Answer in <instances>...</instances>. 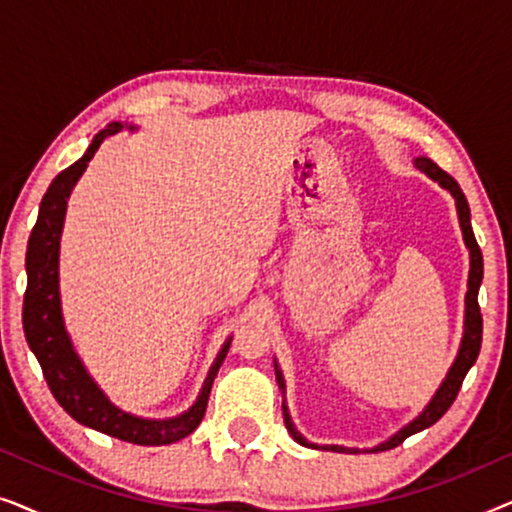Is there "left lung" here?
Instances as JSON below:
<instances>
[{"instance_id":"obj_1","label":"left lung","mask_w":512,"mask_h":512,"mask_svg":"<svg viewBox=\"0 0 512 512\" xmlns=\"http://www.w3.org/2000/svg\"><path fill=\"white\" fill-rule=\"evenodd\" d=\"M415 167L417 170H422L426 177H431L433 181H438L440 186L445 188V191L452 193L454 202H457V214H459V226H461V233H464V242L468 247V254H471V270H468V291H466V314H464V338H461V345H459V354L457 359H454L452 368L447 370L443 384H440L436 396L431 398L429 405H426L424 412L419 417L412 419L408 426H403L401 431H396L394 436L389 440H384V443L375 445L370 452H382V450H391V447L401 445L405 438L412 436V433L417 431H424L429 429L431 424H436L440 417L445 415L447 410H450V405L454 403V398H457L459 389H461V382H464V377L471 366L478 359L480 354V345H482V314H480V305H478V291H480V284H482V251L478 247V242H475V235H473V228H471V209H468V202H466V195L461 191L457 181H454L450 174L440 170V167L433 163L431 158H424L419 156L415 158ZM275 375H277V384L279 389H286L284 384V375L282 370H279L277 361H275ZM282 410H284V424L289 433L293 436V440L305 447H314V450H331V452H347V454H359L356 447H342V445H314V443H307V440L300 436L296 431V426L291 422V415H289V408H286V401H282Z\"/></svg>"}]
</instances>
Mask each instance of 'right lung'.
I'll return each mask as SVG.
<instances>
[{
  "instance_id": "add662e5",
  "label": "right lung",
  "mask_w": 512,
  "mask_h": 512,
  "mask_svg": "<svg viewBox=\"0 0 512 512\" xmlns=\"http://www.w3.org/2000/svg\"><path fill=\"white\" fill-rule=\"evenodd\" d=\"M121 130L123 123H109L107 128L97 132L88 151L53 179L44 200H41L39 219L32 228L25 256L27 291L23 300V328L27 345L37 356L41 370H44L48 389H51L55 401L65 408L69 417H74L83 426H90V429L107 433L111 438L125 440V443L170 445L198 429L202 417H205L214 377L219 373L223 359H226L233 338L223 342L221 352L212 363V368H209L205 384H202L198 401L191 408L172 419H144L116 408L104 396V391L88 375L79 354L74 352L72 340L65 331V321H62L58 261L69 193H72L81 174L86 172L90 158L95 156L104 139ZM130 130L135 128L130 125Z\"/></svg>"
}]
</instances>
